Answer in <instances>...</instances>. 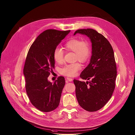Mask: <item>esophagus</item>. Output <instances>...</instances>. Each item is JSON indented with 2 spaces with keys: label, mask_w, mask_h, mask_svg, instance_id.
I'll use <instances>...</instances> for the list:
<instances>
[{
  "label": "esophagus",
  "mask_w": 135,
  "mask_h": 135,
  "mask_svg": "<svg viewBox=\"0 0 135 135\" xmlns=\"http://www.w3.org/2000/svg\"><path fill=\"white\" fill-rule=\"evenodd\" d=\"M65 80H66V83H68V82H69V81H72L73 80L72 78H69V77H66V78H65Z\"/></svg>",
  "instance_id": "esophagus-1"
}]
</instances>
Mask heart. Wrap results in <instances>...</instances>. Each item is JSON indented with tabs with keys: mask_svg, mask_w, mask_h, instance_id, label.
Returning a JSON list of instances; mask_svg holds the SVG:
<instances>
[{
	"mask_svg": "<svg viewBox=\"0 0 135 135\" xmlns=\"http://www.w3.org/2000/svg\"><path fill=\"white\" fill-rule=\"evenodd\" d=\"M64 48L66 51L75 52V60L81 62H85L88 60L91 54V48L88 41L80 40L78 39H72L67 41L64 45ZM54 58L59 64H61L64 61V52L60 48L57 47L54 51ZM81 69L79 63H75L65 65L61 69L60 72L62 75L67 76H74L78 71Z\"/></svg>",
	"mask_w": 135,
	"mask_h": 135,
	"instance_id": "b5f03b06",
	"label": "heart"
}]
</instances>
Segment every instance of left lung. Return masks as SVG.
<instances>
[{"label": "left lung", "mask_w": 135, "mask_h": 135, "mask_svg": "<svg viewBox=\"0 0 135 135\" xmlns=\"http://www.w3.org/2000/svg\"><path fill=\"white\" fill-rule=\"evenodd\" d=\"M87 36L92 43V55L88 65L80 77L89 82L74 79L78 102L84 110L97 111L111 98L115 87L116 65L113 48L109 41L96 30L87 28L76 31Z\"/></svg>", "instance_id": "left-lung-1"}]
</instances>
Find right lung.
Listing matches in <instances>:
<instances>
[{
  "label": "right lung",
  "mask_w": 135,
  "mask_h": 135,
  "mask_svg": "<svg viewBox=\"0 0 135 135\" xmlns=\"http://www.w3.org/2000/svg\"><path fill=\"white\" fill-rule=\"evenodd\" d=\"M70 32L47 30L36 38L28 51L23 69L26 91L32 104L40 111L50 112L59 105L64 77L59 76L54 84L48 77L55 68L54 51Z\"/></svg>",
  "instance_id": "1"
}]
</instances>
